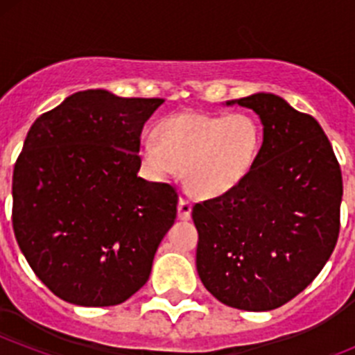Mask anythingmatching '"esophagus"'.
Masks as SVG:
<instances>
[{
  "label": "esophagus",
  "instance_id": "1",
  "mask_svg": "<svg viewBox=\"0 0 355 355\" xmlns=\"http://www.w3.org/2000/svg\"><path fill=\"white\" fill-rule=\"evenodd\" d=\"M178 216L181 220H190L192 216V202L187 199H180V205H178Z\"/></svg>",
  "mask_w": 355,
  "mask_h": 355
}]
</instances>
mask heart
I'll return each instance as SVG.
<instances>
[{
    "label": "heart",
    "instance_id": "obj_1",
    "mask_svg": "<svg viewBox=\"0 0 355 355\" xmlns=\"http://www.w3.org/2000/svg\"><path fill=\"white\" fill-rule=\"evenodd\" d=\"M261 146L263 128L254 115L181 112L158 122L156 140H142L139 156L156 180H172L184 171L193 196L215 199L245 181Z\"/></svg>",
    "mask_w": 355,
    "mask_h": 355
}]
</instances>
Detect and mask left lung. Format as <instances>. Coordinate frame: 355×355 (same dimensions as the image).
Instances as JSON below:
<instances>
[{"label": "left lung", "instance_id": "obj_1", "mask_svg": "<svg viewBox=\"0 0 355 355\" xmlns=\"http://www.w3.org/2000/svg\"><path fill=\"white\" fill-rule=\"evenodd\" d=\"M225 105L258 115L263 146L243 183L193 206L197 272L225 306L270 311L309 286L336 247L341 168L322 126L283 97Z\"/></svg>", "mask_w": 355, "mask_h": 355}]
</instances>
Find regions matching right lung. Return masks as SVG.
Instances as JSON below:
<instances>
[{
  "label": "right lung",
  "instance_id": "right-lung-1",
  "mask_svg": "<svg viewBox=\"0 0 355 355\" xmlns=\"http://www.w3.org/2000/svg\"><path fill=\"white\" fill-rule=\"evenodd\" d=\"M163 99L83 90L30 128L12 180V224L56 297L105 307L147 283L178 192L139 178L140 133Z\"/></svg>",
  "mask_w": 355,
  "mask_h": 355
}]
</instances>
